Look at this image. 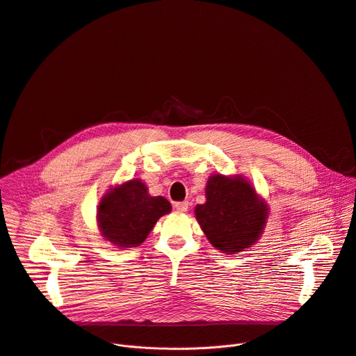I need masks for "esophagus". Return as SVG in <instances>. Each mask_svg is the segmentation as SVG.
Here are the masks:
<instances>
[{"mask_svg":"<svg viewBox=\"0 0 356 356\" xmlns=\"http://www.w3.org/2000/svg\"><path fill=\"white\" fill-rule=\"evenodd\" d=\"M175 209L177 210V213H186L187 209H188V202L187 201H181V202H176L175 204Z\"/></svg>","mask_w":356,"mask_h":356,"instance_id":"esophagus-1","label":"esophagus"}]
</instances>
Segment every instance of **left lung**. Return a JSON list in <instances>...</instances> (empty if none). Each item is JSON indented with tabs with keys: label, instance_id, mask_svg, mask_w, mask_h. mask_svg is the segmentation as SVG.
I'll return each instance as SVG.
<instances>
[{
	"label": "left lung",
	"instance_id": "left-lung-1",
	"mask_svg": "<svg viewBox=\"0 0 356 356\" xmlns=\"http://www.w3.org/2000/svg\"><path fill=\"white\" fill-rule=\"evenodd\" d=\"M194 213L210 243L235 255L261 238L269 209L242 176L214 175L206 186V202L197 204Z\"/></svg>",
	"mask_w": 356,
	"mask_h": 356
}]
</instances>
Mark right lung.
Masks as SVG:
<instances>
[{
  "label": "right lung",
  "mask_w": 356,
  "mask_h": 356,
  "mask_svg": "<svg viewBox=\"0 0 356 356\" xmlns=\"http://www.w3.org/2000/svg\"><path fill=\"white\" fill-rule=\"evenodd\" d=\"M172 211L165 197H152L139 179H132L101 198L97 209V222L106 241L118 248L139 246L158 220Z\"/></svg>",
  "instance_id": "1"
}]
</instances>
